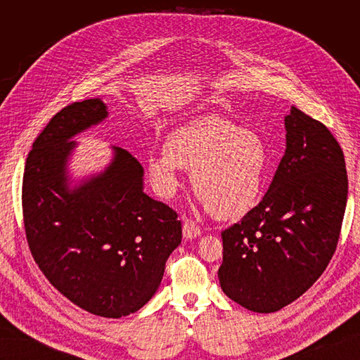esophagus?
<instances>
[{"mask_svg": "<svg viewBox=\"0 0 360 360\" xmlns=\"http://www.w3.org/2000/svg\"><path fill=\"white\" fill-rule=\"evenodd\" d=\"M201 234V230H200V226L195 224L193 221H186L183 224V236H184V238H195V237H198Z\"/></svg>", "mask_w": 360, "mask_h": 360, "instance_id": "34e87169", "label": "esophagus"}]
</instances>
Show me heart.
<instances>
[{
  "label": "heart",
  "mask_w": 360,
  "mask_h": 360,
  "mask_svg": "<svg viewBox=\"0 0 360 360\" xmlns=\"http://www.w3.org/2000/svg\"><path fill=\"white\" fill-rule=\"evenodd\" d=\"M183 168L192 169L193 191L209 212L234 219L252 210L263 195L267 148L252 130L207 115L174 130L167 147L150 156V176L163 198L180 188Z\"/></svg>",
  "instance_id": "obj_1"
}]
</instances>
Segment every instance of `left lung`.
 <instances>
[{"label":"left lung","instance_id":"left-lung-1","mask_svg":"<svg viewBox=\"0 0 360 360\" xmlns=\"http://www.w3.org/2000/svg\"><path fill=\"white\" fill-rule=\"evenodd\" d=\"M287 147L264 198L222 234V291L254 312L299 299L332 259L347 205L341 146L299 108L285 117Z\"/></svg>","mask_w":360,"mask_h":360}]
</instances>
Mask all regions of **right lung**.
<instances>
[{"instance_id": "right-lung-1", "label": "right lung", "mask_w": 360, "mask_h": 360, "mask_svg": "<svg viewBox=\"0 0 360 360\" xmlns=\"http://www.w3.org/2000/svg\"><path fill=\"white\" fill-rule=\"evenodd\" d=\"M106 115L102 101L89 99L51 118L27 158L22 214L31 255L51 284L79 308L120 319L153 297L181 243V222L143 192V167L120 147L102 174L69 189V139Z\"/></svg>"}]
</instances>
